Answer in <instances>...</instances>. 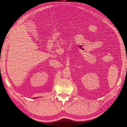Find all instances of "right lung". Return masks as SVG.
<instances>
[{
    "mask_svg": "<svg viewBox=\"0 0 127 127\" xmlns=\"http://www.w3.org/2000/svg\"><path fill=\"white\" fill-rule=\"evenodd\" d=\"M35 98H36V97H34V99H35ZM36 98H37V97H36Z\"/></svg>",
    "mask_w": 127,
    "mask_h": 127,
    "instance_id": "obj_1",
    "label": "right lung"
}]
</instances>
